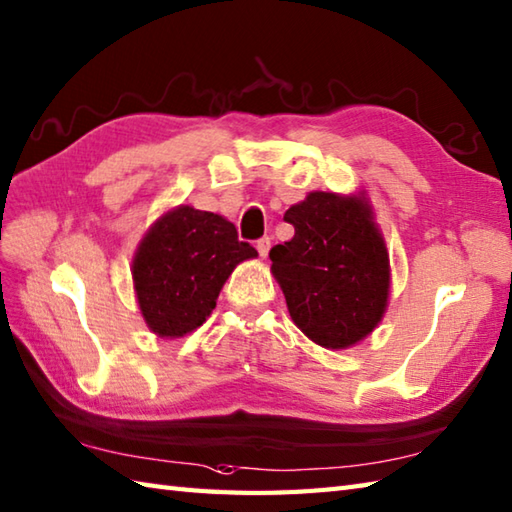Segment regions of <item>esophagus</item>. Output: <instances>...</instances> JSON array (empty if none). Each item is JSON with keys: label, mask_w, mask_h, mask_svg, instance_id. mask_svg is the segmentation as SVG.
Listing matches in <instances>:
<instances>
[{"label": "esophagus", "mask_w": 512, "mask_h": 512, "mask_svg": "<svg viewBox=\"0 0 512 512\" xmlns=\"http://www.w3.org/2000/svg\"><path fill=\"white\" fill-rule=\"evenodd\" d=\"M257 250H259V255L262 257H266L268 255V250H270V237H262V239H257Z\"/></svg>", "instance_id": "esophagus-1"}]
</instances>
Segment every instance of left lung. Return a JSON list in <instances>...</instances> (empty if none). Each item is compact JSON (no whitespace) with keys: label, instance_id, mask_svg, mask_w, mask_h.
I'll list each match as a JSON object with an SVG mask.
<instances>
[{"label":"left lung","instance_id":"obj_1","mask_svg":"<svg viewBox=\"0 0 512 512\" xmlns=\"http://www.w3.org/2000/svg\"><path fill=\"white\" fill-rule=\"evenodd\" d=\"M284 220L290 242L270 250L297 328L321 347L345 350L374 332L389 299V255L361 195L314 191Z\"/></svg>","mask_w":512,"mask_h":512}]
</instances>
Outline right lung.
Wrapping results in <instances>:
<instances>
[{
    "mask_svg": "<svg viewBox=\"0 0 512 512\" xmlns=\"http://www.w3.org/2000/svg\"><path fill=\"white\" fill-rule=\"evenodd\" d=\"M257 250L222 215L180 204L151 224L132 262L147 328L162 339L193 332L213 312L228 275Z\"/></svg>",
    "mask_w": 512,
    "mask_h": 512,
    "instance_id": "obj_1",
    "label": "right lung"
}]
</instances>
